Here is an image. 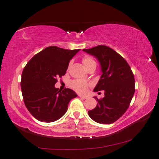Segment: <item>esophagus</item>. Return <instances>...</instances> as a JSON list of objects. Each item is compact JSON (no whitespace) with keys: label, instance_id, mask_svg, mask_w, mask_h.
Listing matches in <instances>:
<instances>
[{"label":"esophagus","instance_id":"obj_1","mask_svg":"<svg viewBox=\"0 0 159 159\" xmlns=\"http://www.w3.org/2000/svg\"><path fill=\"white\" fill-rule=\"evenodd\" d=\"M79 97H80V98H84V99H86V98H87V96H84V95L80 94V95H79Z\"/></svg>","mask_w":159,"mask_h":159}]
</instances>
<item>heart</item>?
<instances>
[{"label": "heart", "instance_id": "obj_1", "mask_svg": "<svg viewBox=\"0 0 159 159\" xmlns=\"http://www.w3.org/2000/svg\"><path fill=\"white\" fill-rule=\"evenodd\" d=\"M83 64L85 67H87L88 66H89L90 65L96 63L95 61L93 60L90 58L89 56H86L82 60ZM72 87L75 90H76L77 92H84L87 89V87L88 86V83L85 81H83V80H74V81L72 82Z\"/></svg>", "mask_w": 159, "mask_h": 159}]
</instances>
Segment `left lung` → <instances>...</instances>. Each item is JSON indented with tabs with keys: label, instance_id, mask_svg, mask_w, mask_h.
Listing matches in <instances>:
<instances>
[{
	"label": "left lung",
	"instance_id": "obj_1",
	"mask_svg": "<svg viewBox=\"0 0 159 159\" xmlns=\"http://www.w3.org/2000/svg\"><path fill=\"white\" fill-rule=\"evenodd\" d=\"M83 51L99 62L101 76L93 92L104 90V97L88 114L98 123L111 124L125 113L134 93V77L123 57L106 46L99 45Z\"/></svg>",
	"mask_w": 159,
	"mask_h": 159
}]
</instances>
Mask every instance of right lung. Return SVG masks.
I'll return each mask as SVG.
<instances>
[{
    "instance_id": "obj_1",
    "label": "right lung",
    "mask_w": 159,
    "mask_h": 159,
    "mask_svg": "<svg viewBox=\"0 0 159 159\" xmlns=\"http://www.w3.org/2000/svg\"><path fill=\"white\" fill-rule=\"evenodd\" d=\"M80 49L67 50L49 46L33 57L22 74L21 89L30 113L45 123L58 120L67 111L70 100L77 97L73 90L55 87L58 78L66 74L70 61Z\"/></svg>"
}]
</instances>
